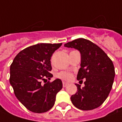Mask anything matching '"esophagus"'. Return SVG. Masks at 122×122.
I'll return each instance as SVG.
<instances>
[{"instance_id": "34e87169", "label": "esophagus", "mask_w": 122, "mask_h": 122, "mask_svg": "<svg viewBox=\"0 0 122 122\" xmlns=\"http://www.w3.org/2000/svg\"><path fill=\"white\" fill-rule=\"evenodd\" d=\"M67 85H68V83H67V82H63V87H66Z\"/></svg>"}]
</instances>
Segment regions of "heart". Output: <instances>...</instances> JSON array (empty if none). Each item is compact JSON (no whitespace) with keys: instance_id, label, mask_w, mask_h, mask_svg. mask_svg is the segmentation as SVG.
I'll return each mask as SVG.
<instances>
[{"instance_id":"b5f03b06","label":"heart","mask_w":122,"mask_h":122,"mask_svg":"<svg viewBox=\"0 0 122 122\" xmlns=\"http://www.w3.org/2000/svg\"><path fill=\"white\" fill-rule=\"evenodd\" d=\"M57 76L58 77L59 79H61L64 81H69L72 79L73 75L71 73H69V72L62 71V72L59 73L57 75Z\"/></svg>"}]
</instances>
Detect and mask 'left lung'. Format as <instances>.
<instances>
[{
	"label": "left lung",
	"mask_w": 122,
	"mask_h": 122,
	"mask_svg": "<svg viewBox=\"0 0 122 122\" xmlns=\"http://www.w3.org/2000/svg\"><path fill=\"white\" fill-rule=\"evenodd\" d=\"M65 46L80 51L81 63L76 79H86L82 88L76 84L77 91L71 97V102L82 110L97 108L104 103L111 91L115 76L114 64L100 47L84 38L68 42Z\"/></svg>",
	"instance_id": "left-lung-1"
}]
</instances>
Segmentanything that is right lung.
<instances>
[{
	"instance_id": "obj_1",
	"label": "right lung",
	"mask_w": 122,
	"mask_h": 122,
	"mask_svg": "<svg viewBox=\"0 0 122 122\" xmlns=\"http://www.w3.org/2000/svg\"><path fill=\"white\" fill-rule=\"evenodd\" d=\"M61 45L38 43L26 47L11 64L10 83L18 100L30 111L46 112L55 104L56 94L63 87L62 81L57 79L43 85L41 82L53 76L50 59Z\"/></svg>"
}]
</instances>
